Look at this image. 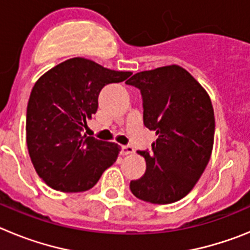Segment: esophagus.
Instances as JSON below:
<instances>
[{"instance_id":"1","label":"esophagus","mask_w":250,"mask_h":250,"mask_svg":"<svg viewBox=\"0 0 250 250\" xmlns=\"http://www.w3.org/2000/svg\"><path fill=\"white\" fill-rule=\"evenodd\" d=\"M134 151H135L134 147L130 146V145H126V146H121L120 154L121 155H129V154H132Z\"/></svg>"}]
</instances>
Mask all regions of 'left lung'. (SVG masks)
<instances>
[{"instance_id":"left-lung-1","label":"left lung","mask_w":250,"mask_h":250,"mask_svg":"<svg viewBox=\"0 0 250 250\" xmlns=\"http://www.w3.org/2000/svg\"><path fill=\"white\" fill-rule=\"evenodd\" d=\"M126 83L140 90L144 125L158 136L151 151H138L146 171L131 180L130 190L152 204L178 202L190 193L210 159L215 131L210 98L178 65L138 72Z\"/></svg>"}]
</instances>
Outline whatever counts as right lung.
Returning <instances> with one entry per match:
<instances>
[{"mask_svg": "<svg viewBox=\"0 0 250 250\" xmlns=\"http://www.w3.org/2000/svg\"><path fill=\"white\" fill-rule=\"evenodd\" d=\"M130 75L74 57L36 81L27 105L26 141L31 161L48 187L66 193L89 190L116 161L118 144L83 131L87 119L98 111L104 86L121 83Z\"/></svg>", "mask_w": 250, "mask_h": 250, "instance_id": "1", "label": "right lung"}]
</instances>
